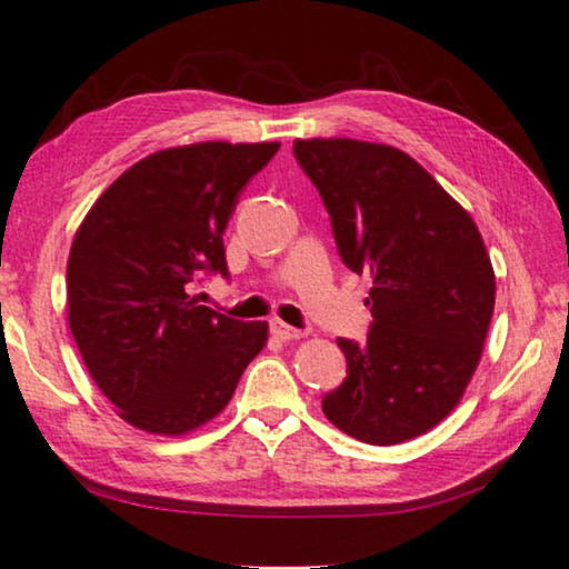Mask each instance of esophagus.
Segmentation results:
<instances>
[{
	"label": "esophagus",
	"instance_id": "34e87169",
	"mask_svg": "<svg viewBox=\"0 0 569 569\" xmlns=\"http://www.w3.org/2000/svg\"><path fill=\"white\" fill-rule=\"evenodd\" d=\"M271 333L276 336V339H281V341H298V339H303V331H298V329H293V326H288V323H283V321H273L271 323Z\"/></svg>",
	"mask_w": 569,
	"mask_h": 569
}]
</instances>
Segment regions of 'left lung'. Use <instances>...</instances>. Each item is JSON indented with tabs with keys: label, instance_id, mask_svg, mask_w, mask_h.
<instances>
[{
	"label": "left lung",
	"instance_id": "obj_1",
	"mask_svg": "<svg viewBox=\"0 0 569 569\" xmlns=\"http://www.w3.org/2000/svg\"><path fill=\"white\" fill-rule=\"evenodd\" d=\"M336 246L371 276V331L339 339L349 377L323 397L333 427L389 447L445 421L475 377L495 311V268L475 220L399 148L351 138L293 142Z\"/></svg>",
	"mask_w": 569,
	"mask_h": 569
}]
</instances>
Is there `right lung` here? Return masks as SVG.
<instances>
[{"instance_id":"obj_1","label":"right lung","mask_w":569,"mask_h":569,"mask_svg":"<svg viewBox=\"0 0 569 569\" xmlns=\"http://www.w3.org/2000/svg\"><path fill=\"white\" fill-rule=\"evenodd\" d=\"M281 142L158 150L94 200L67 258V321L92 381L134 429L190 435L233 399L263 351L266 321L200 306L203 271L228 276L238 192Z\"/></svg>"}]
</instances>
